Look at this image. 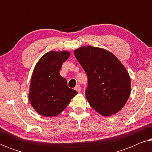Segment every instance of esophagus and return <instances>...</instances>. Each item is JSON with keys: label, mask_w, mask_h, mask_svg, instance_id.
Segmentation results:
<instances>
[{"label": "esophagus", "mask_w": 152, "mask_h": 152, "mask_svg": "<svg viewBox=\"0 0 152 152\" xmlns=\"http://www.w3.org/2000/svg\"><path fill=\"white\" fill-rule=\"evenodd\" d=\"M75 90H76L78 93H80L81 92V86H80V85H79V84L76 85V86L75 87Z\"/></svg>", "instance_id": "1"}]
</instances>
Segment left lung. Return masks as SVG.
Segmentation results:
<instances>
[{
	"mask_svg": "<svg viewBox=\"0 0 152 152\" xmlns=\"http://www.w3.org/2000/svg\"><path fill=\"white\" fill-rule=\"evenodd\" d=\"M75 56L88 77L85 95L91 107L109 116L122 109L131 93V80L126 68L104 49L82 47Z\"/></svg>",
	"mask_w": 152,
	"mask_h": 152,
	"instance_id": "1",
	"label": "left lung"
}]
</instances>
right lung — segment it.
<instances>
[{
    "instance_id": "right-lung-1",
    "label": "right lung",
    "mask_w": 152,
    "mask_h": 152,
    "mask_svg": "<svg viewBox=\"0 0 152 152\" xmlns=\"http://www.w3.org/2000/svg\"><path fill=\"white\" fill-rule=\"evenodd\" d=\"M68 52L51 51L45 54L35 66L31 79L30 99L37 112L45 117L56 116L66 109L77 92L70 88L59 74Z\"/></svg>"
}]
</instances>
